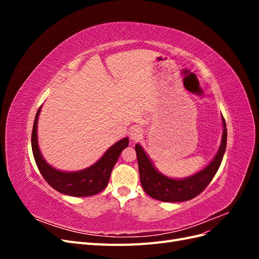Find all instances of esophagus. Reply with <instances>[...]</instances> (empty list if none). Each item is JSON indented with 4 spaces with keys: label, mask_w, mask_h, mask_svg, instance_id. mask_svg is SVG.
I'll return each instance as SVG.
<instances>
[{
    "label": "esophagus",
    "mask_w": 259,
    "mask_h": 259,
    "mask_svg": "<svg viewBox=\"0 0 259 259\" xmlns=\"http://www.w3.org/2000/svg\"><path fill=\"white\" fill-rule=\"evenodd\" d=\"M142 137H143V130L142 128L137 127V126H134V127L131 128V131H130V138L132 140H134V142H137V140H139Z\"/></svg>",
    "instance_id": "obj_1"
}]
</instances>
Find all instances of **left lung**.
<instances>
[{"label":"left lung","instance_id":"8db88e82","mask_svg":"<svg viewBox=\"0 0 259 259\" xmlns=\"http://www.w3.org/2000/svg\"><path fill=\"white\" fill-rule=\"evenodd\" d=\"M223 138L218 152L207 166L192 176L174 179L169 178L156 169L151 160L139 144L135 146L140 183L145 192L151 198L163 202H182L197 197L211 182L221 166L227 146V127L224 116Z\"/></svg>","mask_w":259,"mask_h":259}]
</instances>
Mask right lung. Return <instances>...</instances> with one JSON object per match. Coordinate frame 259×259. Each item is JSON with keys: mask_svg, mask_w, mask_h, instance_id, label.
I'll list each match as a JSON object with an SVG mask.
<instances>
[{"mask_svg": "<svg viewBox=\"0 0 259 259\" xmlns=\"http://www.w3.org/2000/svg\"><path fill=\"white\" fill-rule=\"evenodd\" d=\"M41 107L36 112L31 146L38 170L55 190L71 197H90L103 191L110 179L111 171L119 159L121 152L128 146V138L125 137L112 145L105 154L92 166L77 171H64L51 166L43 158L37 143V119Z\"/></svg>", "mask_w": 259, "mask_h": 259, "instance_id": "right-lung-1", "label": "right lung"}]
</instances>
